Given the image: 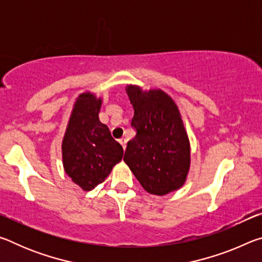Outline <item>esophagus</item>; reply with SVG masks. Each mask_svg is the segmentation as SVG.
I'll return each instance as SVG.
<instances>
[{
  "label": "esophagus",
  "mask_w": 262,
  "mask_h": 262,
  "mask_svg": "<svg viewBox=\"0 0 262 262\" xmlns=\"http://www.w3.org/2000/svg\"><path fill=\"white\" fill-rule=\"evenodd\" d=\"M119 143H120V144L122 145L123 150L126 149V140H125V139H120V140H119Z\"/></svg>",
  "instance_id": "esophagus-1"
}]
</instances>
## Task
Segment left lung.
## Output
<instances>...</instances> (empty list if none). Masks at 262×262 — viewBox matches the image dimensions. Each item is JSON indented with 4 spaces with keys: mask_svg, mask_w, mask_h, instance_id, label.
Masks as SVG:
<instances>
[{
    "mask_svg": "<svg viewBox=\"0 0 262 262\" xmlns=\"http://www.w3.org/2000/svg\"><path fill=\"white\" fill-rule=\"evenodd\" d=\"M126 91L136 136L127 143L123 161L148 193L162 196L179 189L189 171L190 147L178 106L161 89L127 85Z\"/></svg>",
    "mask_w": 262,
    "mask_h": 262,
    "instance_id": "8db88e82",
    "label": "left lung"
}]
</instances>
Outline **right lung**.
<instances>
[{
  "label": "right lung",
  "mask_w": 262,
  "mask_h": 262,
  "mask_svg": "<svg viewBox=\"0 0 262 262\" xmlns=\"http://www.w3.org/2000/svg\"><path fill=\"white\" fill-rule=\"evenodd\" d=\"M101 98L84 92L74 104L63 141V168L83 190L103 183L122 159L123 149L99 120Z\"/></svg>",
  "instance_id": "right-lung-1"
}]
</instances>
